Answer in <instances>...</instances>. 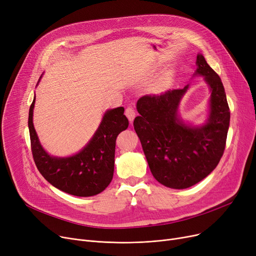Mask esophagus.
Here are the masks:
<instances>
[{
  "label": "esophagus",
  "mask_w": 256,
  "mask_h": 256,
  "mask_svg": "<svg viewBox=\"0 0 256 256\" xmlns=\"http://www.w3.org/2000/svg\"><path fill=\"white\" fill-rule=\"evenodd\" d=\"M126 116L128 118L130 122H132L134 118H135V116H136V112L132 106H128V108H126Z\"/></svg>",
  "instance_id": "obj_1"
}]
</instances>
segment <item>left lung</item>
I'll use <instances>...</instances> for the list:
<instances>
[{
  "mask_svg": "<svg viewBox=\"0 0 256 256\" xmlns=\"http://www.w3.org/2000/svg\"><path fill=\"white\" fill-rule=\"evenodd\" d=\"M194 76H204L210 88L206 124L192 126L178 116V104L189 85L137 102L134 128L154 178L172 189H186L206 178L223 156L230 112L220 76L198 54Z\"/></svg>",
  "mask_w": 256,
  "mask_h": 256,
  "instance_id": "left-lung-1",
  "label": "left lung"
}]
</instances>
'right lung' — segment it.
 Segmentation results:
<instances>
[{
    "label": "right lung",
    "mask_w": 256,
    "mask_h": 256,
    "mask_svg": "<svg viewBox=\"0 0 256 256\" xmlns=\"http://www.w3.org/2000/svg\"><path fill=\"white\" fill-rule=\"evenodd\" d=\"M35 98L29 111V132L34 162L42 176L57 189L80 197L94 196L109 186L114 173L116 138L126 130L124 108L108 110L89 143L74 156H50L39 142L33 126Z\"/></svg>",
    "instance_id": "right-lung-1"
}]
</instances>
